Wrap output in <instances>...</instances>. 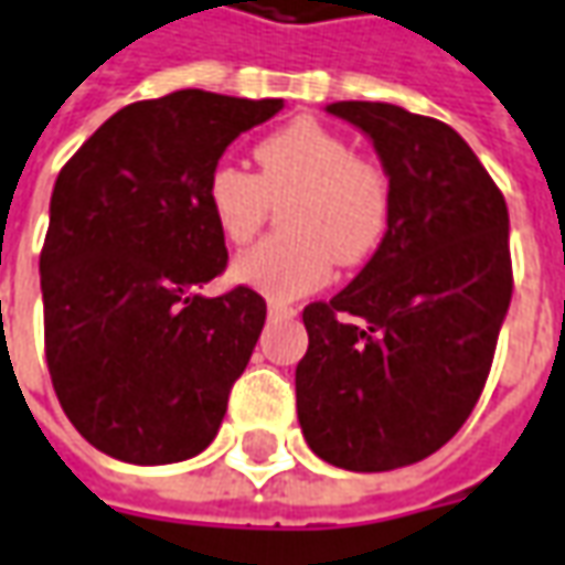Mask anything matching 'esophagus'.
<instances>
[{
  "label": "esophagus",
  "instance_id": "34e87169",
  "mask_svg": "<svg viewBox=\"0 0 565 565\" xmlns=\"http://www.w3.org/2000/svg\"><path fill=\"white\" fill-rule=\"evenodd\" d=\"M268 315L271 318H297V309L294 306H284V302H268Z\"/></svg>",
  "mask_w": 565,
  "mask_h": 565
}]
</instances>
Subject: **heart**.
<instances>
[{"label":"heart","instance_id":"obj_1","mask_svg":"<svg viewBox=\"0 0 565 565\" xmlns=\"http://www.w3.org/2000/svg\"><path fill=\"white\" fill-rule=\"evenodd\" d=\"M259 172L218 163L206 175V206L232 244H247L281 206L287 232L271 234L232 263V278L271 299H294L328 281L333 256L355 266L377 250L390 228L393 188L377 163L355 157L347 136L299 117L256 148Z\"/></svg>","mask_w":565,"mask_h":565}]
</instances>
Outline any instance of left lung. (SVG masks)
Masks as SVG:
<instances>
[{"instance_id":"obj_1","label":"left lung","mask_w":565,"mask_h":565,"mask_svg":"<svg viewBox=\"0 0 565 565\" xmlns=\"http://www.w3.org/2000/svg\"><path fill=\"white\" fill-rule=\"evenodd\" d=\"M324 110L374 145L393 213L367 266L302 309L297 417L321 460L386 473L439 451L486 386L513 294L508 203L451 126L386 102Z\"/></svg>"}]
</instances>
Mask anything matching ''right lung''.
<instances>
[{
	"label": "right lung",
	"mask_w": 565,
	"mask_h": 565,
	"mask_svg": "<svg viewBox=\"0 0 565 565\" xmlns=\"http://www.w3.org/2000/svg\"><path fill=\"white\" fill-rule=\"evenodd\" d=\"M281 98L179 89L122 107L73 153L40 256L45 359L79 436L157 467L216 439L266 324L250 287L203 297L228 263L206 175Z\"/></svg>",
	"instance_id": "1"
}]
</instances>
